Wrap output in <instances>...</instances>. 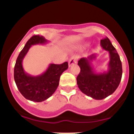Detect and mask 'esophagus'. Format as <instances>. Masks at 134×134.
Wrapping results in <instances>:
<instances>
[{"instance_id":"34e87169","label":"esophagus","mask_w":134,"mask_h":134,"mask_svg":"<svg viewBox=\"0 0 134 134\" xmlns=\"http://www.w3.org/2000/svg\"><path fill=\"white\" fill-rule=\"evenodd\" d=\"M77 62V58L76 57H72L69 61V66L71 67L73 65H75Z\"/></svg>"}]
</instances>
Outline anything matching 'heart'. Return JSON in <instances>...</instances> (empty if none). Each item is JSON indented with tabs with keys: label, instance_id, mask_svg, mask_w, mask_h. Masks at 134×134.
Returning <instances> with one entry per match:
<instances>
[{
	"label": "heart",
	"instance_id": "heart-1",
	"mask_svg": "<svg viewBox=\"0 0 134 134\" xmlns=\"http://www.w3.org/2000/svg\"><path fill=\"white\" fill-rule=\"evenodd\" d=\"M86 46H87V45H88V44H87H87H86Z\"/></svg>",
	"mask_w": 134,
	"mask_h": 134
}]
</instances>
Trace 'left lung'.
Returning <instances> with one entry per match:
<instances>
[{"label": "left lung", "mask_w": 134, "mask_h": 134, "mask_svg": "<svg viewBox=\"0 0 134 134\" xmlns=\"http://www.w3.org/2000/svg\"><path fill=\"white\" fill-rule=\"evenodd\" d=\"M103 49L108 51L109 62L107 71L98 73L92 66L97 54L82 58L78 65L80 72L76 78L77 84L82 93L96 100L106 98L114 92L119 85L122 74V63L115 47L107 37L100 40Z\"/></svg>", "instance_id": "left-lung-1"}]
</instances>
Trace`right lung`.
I'll list each match as a JSON object with an SVG mask.
<instances>
[{
  "label": "right lung",
  "instance_id": "1",
  "mask_svg": "<svg viewBox=\"0 0 134 134\" xmlns=\"http://www.w3.org/2000/svg\"><path fill=\"white\" fill-rule=\"evenodd\" d=\"M47 42L43 36H32L19 53L15 65L14 80L19 91L25 98L34 102H42L51 97L58 86L61 75L68 68L66 62L59 65L51 63L45 72L36 76L25 72L22 63L30 48L32 45Z\"/></svg>",
  "mask_w": 134,
  "mask_h": 134
}]
</instances>
